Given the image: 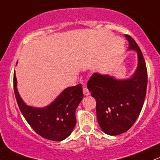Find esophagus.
Here are the masks:
<instances>
[{"label":"esophagus","instance_id":"1","mask_svg":"<svg viewBox=\"0 0 160 160\" xmlns=\"http://www.w3.org/2000/svg\"><path fill=\"white\" fill-rule=\"evenodd\" d=\"M82 90H83V94H84V95H86V96H87V95H90V92H89V89H88L86 87H83V89H82Z\"/></svg>","mask_w":160,"mask_h":160}]
</instances>
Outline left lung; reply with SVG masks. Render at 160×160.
<instances>
[{"label": "left lung", "instance_id": "1", "mask_svg": "<svg viewBox=\"0 0 160 160\" xmlns=\"http://www.w3.org/2000/svg\"><path fill=\"white\" fill-rule=\"evenodd\" d=\"M128 50L137 52L138 65L130 78H115L95 73L87 88L96 100L97 119L101 128L109 135L126 132L135 123L144 104L148 85V71L140 48L128 35Z\"/></svg>", "mask_w": 160, "mask_h": 160}]
</instances>
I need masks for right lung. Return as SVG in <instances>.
I'll list each match as a JSON object with an SVG mask.
<instances>
[{
	"mask_svg": "<svg viewBox=\"0 0 160 160\" xmlns=\"http://www.w3.org/2000/svg\"><path fill=\"white\" fill-rule=\"evenodd\" d=\"M13 86L20 111L38 135L56 141L64 140L71 135L76 125V109L83 98L81 84L66 88L52 103L43 108L33 107L25 103L18 92L15 72Z\"/></svg>",
	"mask_w": 160,
	"mask_h": 160,
	"instance_id": "right-lung-1",
	"label": "right lung"
}]
</instances>
